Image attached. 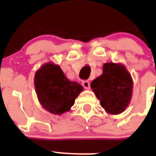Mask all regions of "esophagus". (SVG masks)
<instances>
[{
    "instance_id": "34e87169",
    "label": "esophagus",
    "mask_w": 156,
    "mask_h": 156,
    "mask_svg": "<svg viewBox=\"0 0 156 156\" xmlns=\"http://www.w3.org/2000/svg\"><path fill=\"white\" fill-rule=\"evenodd\" d=\"M83 87L85 88V89H90V82L87 80H85L82 83Z\"/></svg>"
}]
</instances>
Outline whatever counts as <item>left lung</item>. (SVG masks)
I'll list each match as a JSON object with an SVG mask.
<instances>
[{
  "label": "left lung",
  "mask_w": 156,
  "mask_h": 156,
  "mask_svg": "<svg viewBox=\"0 0 156 156\" xmlns=\"http://www.w3.org/2000/svg\"><path fill=\"white\" fill-rule=\"evenodd\" d=\"M133 80L124 65L107 62L103 73L94 80L90 87L107 113L118 115L125 111L131 101Z\"/></svg>",
  "instance_id": "left-lung-1"
}]
</instances>
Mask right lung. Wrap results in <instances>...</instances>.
I'll use <instances>...</instances> for the list:
<instances>
[{
  "label": "right lung",
  "instance_id": "add662e5",
  "mask_svg": "<svg viewBox=\"0 0 156 156\" xmlns=\"http://www.w3.org/2000/svg\"><path fill=\"white\" fill-rule=\"evenodd\" d=\"M34 86L42 107L54 115L69 112L83 91L80 83L70 81L58 65L44 63L35 73Z\"/></svg>",
  "mask_w": 156,
  "mask_h": 156
}]
</instances>
